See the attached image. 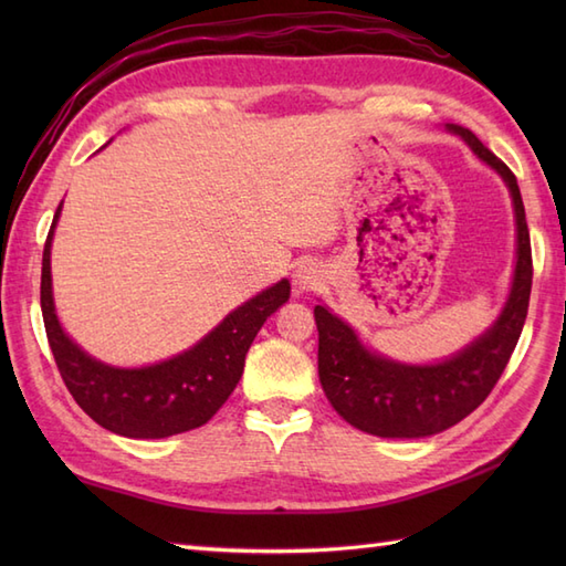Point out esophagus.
Masks as SVG:
<instances>
[{"mask_svg": "<svg viewBox=\"0 0 566 566\" xmlns=\"http://www.w3.org/2000/svg\"><path fill=\"white\" fill-rule=\"evenodd\" d=\"M321 268L316 262H302L294 270V286L298 292H311L321 284Z\"/></svg>", "mask_w": 566, "mask_h": 566, "instance_id": "1", "label": "esophagus"}]
</instances>
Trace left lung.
<instances>
[{
  "mask_svg": "<svg viewBox=\"0 0 566 566\" xmlns=\"http://www.w3.org/2000/svg\"><path fill=\"white\" fill-rule=\"evenodd\" d=\"M460 136L479 160L506 182L515 213V270L506 304L494 326L460 353L432 365H406L363 345L347 326L318 304V379L331 406L347 423L379 438H426L460 423L482 406L521 338L533 284L531 233L515 175L491 153L472 130L444 124Z\"/></svg>",
  "mask_w": 566,
  "mask_h": 566,
  "instance_id": "left-lung-1",
  "label": "left lung"
}]
</instances>
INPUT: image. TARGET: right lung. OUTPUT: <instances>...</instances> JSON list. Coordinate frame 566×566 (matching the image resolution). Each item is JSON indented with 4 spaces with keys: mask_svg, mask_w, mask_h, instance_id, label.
Listing matches in <instances>:
<instances>
[{
    "mask_svg": "<svg viewBox=\"0 0 566 566\" xmlns=\"http://www.w3.org/2000/svg\"><path fill=\"white\" fill-rule=\"evenodd\" d=\"M60 211L63 201L43 248L41 311L48 345L72 399L94 423L136 440L170 438L207 423L233 394L262 323L290 302V280L268 286L233 308L185 353L148 367L106 365L84 353L60 326L55 314L51 248Z\"/></svg>",
    "mask_w": 566,
    "mask_h": 566,
    "instance_id": "1",
    "label": "right lung"
}]
</instances>
